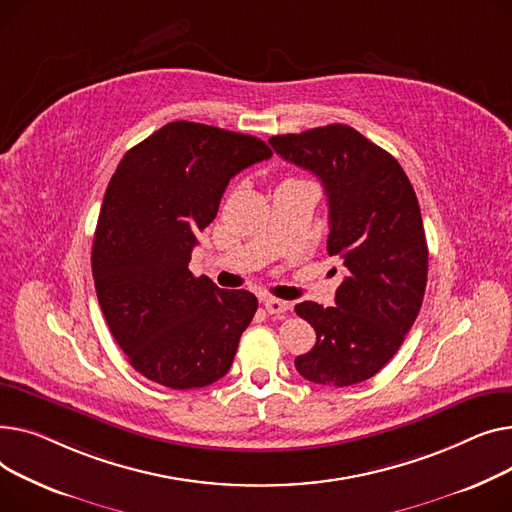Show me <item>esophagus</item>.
I'll return each mask as SVG.
<instances>
[{
	"label": "esophagus",
	"mask_w": 512,
	"mask_h": 512,
	"mask_svg": "<svg viewBox=\"0 0 512 512\" xmlns=\"http://www.w3.org/2000/svg\"><path fill=\"white\" fill-rule=\"evenodd\" d=\"M262 304L268 314H285L291 308L289 302H283V299H277V297H264Z\"/></svg>",
	"instance_id": "esophagus-1"
}]
</instances>
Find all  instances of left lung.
I'll return each mask as SVG.
<instances>
[{"label":"left lung","mask_w":512,"mask_h":512,"mask_svg":"<svg viewBox=\"0 0 512 512\" xmlns=\"http://www.w3.org/2000/svg\"><path fill=\"white\" fill-rule=\"evenodd\" d=\"M268 142L322 182L326 252L347 270L335 308L295 306L316 330V345L295 357V370L324 386L364 382L393 359L424 302L428 244L417 196L399 161L345 124Z\"/></svg>","instance_id":"1"}]
</instances>
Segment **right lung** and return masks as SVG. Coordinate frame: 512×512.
<instances>
[{
  "label": "right lung",
  "mask_w": 512,
  "mask_h": 512,
  "mask_svg": "<svg viewBox=\"0 0 512 512\" xmlns=\"http://www.w3.org/2000/svg\"><path fill=\"white\" fill-rule=\"evenodd\" d=\"M270 157L260 138L171 122L119 161L95 231L93 277L113 339L148 380L188 390L229 372L258 299L194 277L188 264L229 179Z\"/></svg>",
  "instance_id": "obj_1"
}]
</instances>
